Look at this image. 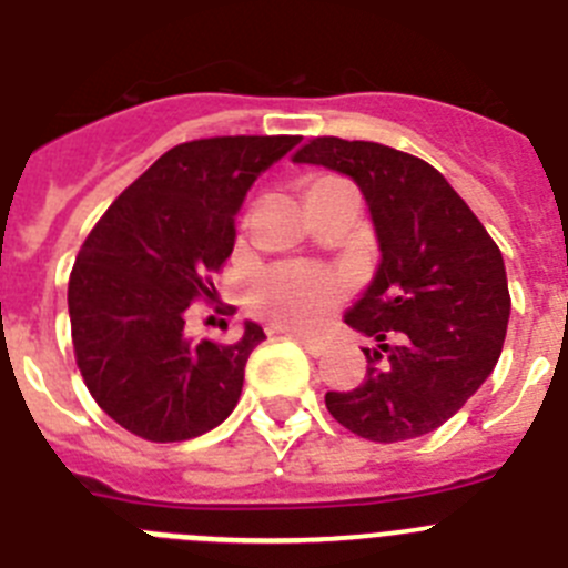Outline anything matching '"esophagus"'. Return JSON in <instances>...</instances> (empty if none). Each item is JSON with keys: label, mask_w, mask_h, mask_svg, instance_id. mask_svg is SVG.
Returning a JSON list of instances; mask_svg holds the SVG:
<instances>
[{"label": "esophagus", "mask_w": 568, "mask_h": 568, "mask_svg": "<svg viewBox=\"0 0 568 568\" xmlns=\"http://www.w3.org/2000/svg\"><path fill=\"white\" fill-rule=\"evenodd\" d=\"M293 338L298 341V344L304 346V349H307L310 355H324V353H327V349H329L327 338H321V335H304V333H295Z\"/></svg>", "instance_id": "34e87169"}]
</instances>
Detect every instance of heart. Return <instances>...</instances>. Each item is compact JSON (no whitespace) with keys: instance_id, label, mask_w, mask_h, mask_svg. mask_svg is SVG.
Here are the masks:
<instances>
[{"instance_id":"1","label":"heart","mask_w":568,"mask_h":568,"mask_svg":"<svg viewBox=\"0 0 568 568\" xmlns=\"http://www.w3.org/2000/svg\"><path fill=\"white\" fill-rule=\"evenodd\" d=\"M346 284L315 264H281L255 281L253 304L290 327H315L338 310Z\"/></svg>"}]
</instances>
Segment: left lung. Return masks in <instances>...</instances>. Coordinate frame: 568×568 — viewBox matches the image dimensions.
<instances>
[{"label":"left lung","mask_w":568,"mask_h":568,"mask_svg":"<svg viewBox=\"0 0 568 568\" xmlns=\"http://www.w3.org/2000/svg\"><path fill=\"white\" fill-rule=\"evenodd\" d=\"M293 162L349 175L381 250L369 287L344 313L378 346L364 349V384L327 393L329 415L378 444L433 433L478 393L504 349L511 301L498 244L418 155L321 135Z\"/></svg>","instance_id":"left-lung-1"}]
</instances>
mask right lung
Here are the masks:
<instances>
[{
    "mask_svg": "<svg viewBox=\"0 0 568 568\" xmlns=\"http://www.w3.org/2000/svg\"><path fill=\"white\" fill-rule=\"evenodd\" d=\"M301 135H215L155 159L108 207L68 284L73 349L90 395L128 433L190 440L239 404L255 321L227 344L184 335L195 298H213L247 190Z\"/></svg>",
    "mask_w": 568,
    "mask_h": 568,
    "instance_id": "obj_1",
    "label": "right lung"
}]
</instances>
